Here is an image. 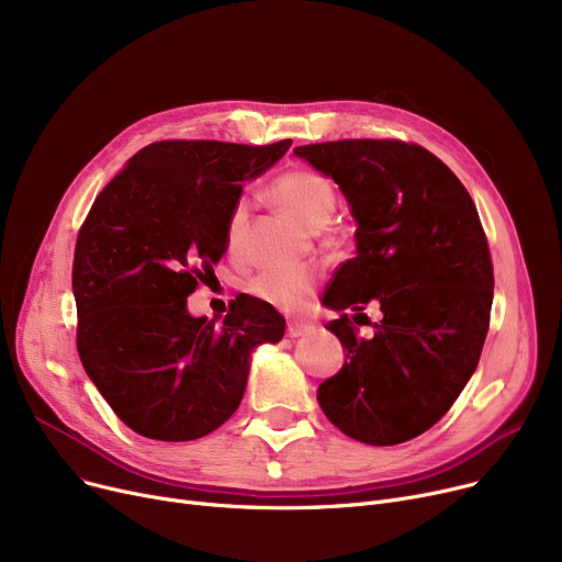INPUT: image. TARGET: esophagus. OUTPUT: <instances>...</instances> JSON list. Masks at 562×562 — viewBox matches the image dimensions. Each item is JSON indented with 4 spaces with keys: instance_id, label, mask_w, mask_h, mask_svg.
I'll use <instances>...</instances> for the list:
<instances>
[{
    "instance_id": "1",
    "label": "esophagus",
    "mask_w": 562,
    "mask_h": 562,
    "mask_svg": "<svg viewBox=\"0 0 562 562\" xmlns=\"http://www.w3.org/2000/svg\"><path fill=\"white\" fill-rule=\"evenodd\" d=\"M314 328L312 326H303V323H289L286 328V337L296 339V337H303V335H310Z\"/></svg>"
}]
</instances>
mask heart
I'll list each match as a JSON object with an SVG mask.
<instances>
[{
	"instance_id": "1",
	"label": "heart",
	"mask_w": 562,
	"mask_h": 562,
	"mask_svg": "<svg viewBox=\"0 0 562 562\" xmlns=\"http://www.w3.org/2000/svg\"><path fill=\"white\" fill-rule=\"evenodd\" d=\"M273 200L301 223L307 232H321L337 210V193L333 184L312 170H291L271 184ZM248 225V202L236 200L225 223V244L229 252H239ZM318 278L307 269L261 271L248 284L252 296L286 312H305L312 305Z\"/></svg>"
}]
</instances>
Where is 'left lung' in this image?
Wrapping results in <instances>:
<instances>
[{
    "label": "left lung",
    "mask_w": 562,
    "mask_h": 562,
    "mask_svg": "<svg viewBox=\"0 0 562 562\" xmlns=\"http://www.w3.org/2000/svg\"><path fill=\"white\" fill-rule=\"evenodd\" d=\"M293 155L333 177L358 225V255L323 303L367 316L375 301L382 312L369 339L346 314L328 323L346 360L321 382L318 405L352 439L401 445L447 415L481 360L494 273L476 204L419 145L330 140Z\"/></svg>",
    "instance_id": "left-lung-1"
}]
</instances>
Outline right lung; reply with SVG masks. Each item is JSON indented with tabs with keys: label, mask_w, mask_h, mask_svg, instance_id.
Returning <instances> with one entry per match:
<instances>
[{
	"label": "right lung",
	"mask_w": 562,
	"mask_h": 562,
	"mask_svg": "<svg viewBox=\"0 0 562 562\" xmlns=\"http://www.w3.org/2000/svg\"><path fill=\"white\" fill-rule=\"evenodd\" d=\"M291 140H161L143 147L91 206L75 248L77 350L98 392L134 432L191 441L239 407L252 352L278 344L284 318L236 299L191 316L187 299L227 252L225 223L244 184Z\"/></svg>",
	"instance_id": "add662e5"
}]
</instances>
